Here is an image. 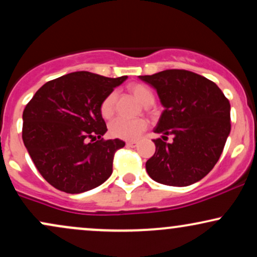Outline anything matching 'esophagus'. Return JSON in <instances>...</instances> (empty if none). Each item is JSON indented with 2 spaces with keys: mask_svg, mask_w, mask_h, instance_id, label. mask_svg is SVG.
<instances>
[{
  "mask_svg": "<svg viewBox=\"0 0 257 257\" xmlns=\"http://www.w3.org/2000/svg\"><path fill=\"white\" fill-rule=\"evenodd\" d=\"M137 145H138L137 141H126V146H129V147H135Z\"/></svg>",
  "mask_w": 257,
  "mask_h": 257,
  "instance_id": "34e87169",
  "label": "esophagus"
}]
</instances>
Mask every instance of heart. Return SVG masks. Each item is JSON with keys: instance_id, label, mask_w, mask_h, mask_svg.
Returning a JSON list of instances; mask_svg holds the SVG:
<instances>
[{"instance_id": "obj_1", "label": "heart", "mask_w": 257, "mask_h": 257, "mask_svg": "<svg viewBox=\"0 0 257 257\" xmlns=\"http://www.w3.org/2000/svg\"><path fill=\"white\" fill-rule=\"evenodd\" d=\"M128 89L137 100L144 106H151L155 102V93L150 87L143 83H132ZM117 94L116 91H111L102 99L100 104V113L102 118L110 119L114 114V105H116ZM147 128V122L144 118L138 119H124L116 118L112 120L108 125V132L111 137L123 140H134L140 137Z\"/></svg>"}]
</instances>
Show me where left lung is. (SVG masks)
<instances>
[{"mask_svg":"<svg viewBox=\"0 0 257 257\" xmlns=\"http://www.w3.org/2000/svg\"><path fill=\"white\" fill-rule=\"evenodd\" d=\"M152 85L162 112L153 140L156 152L146 162L149 175L168 186L192 185L209 174L219 161L231 132V105L210 79L187 71L166 70L139 76ZM173 141L167 143V135Z\"/></svg>","mask_w":257,"mask_h":257,"instance_id":"obj_1","label":"left lung"}]
</instances>
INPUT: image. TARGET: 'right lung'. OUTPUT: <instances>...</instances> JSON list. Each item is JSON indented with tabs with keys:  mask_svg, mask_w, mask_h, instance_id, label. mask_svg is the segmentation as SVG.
I'll list each match as a JSON object with an SVG mask.
<instances>
[{
	"mask_svg": "<svg viewBox=\"0 0 257 257\" xmlns=\"http://www.w3.org/2000/svg\"><path fill=\"white\" fill-rule=\"evenodd\" d=\"M126 76L108 78L88 71L67 73L47 82L23 112V141L48 184L66 193H82L112 174L119 139L107 132L100 104Z\"/></svg>",
	"mask_w": 257,
	"mask_h": 257,
	"instance_id": "add662e5",
	"label": "right lung"
}]
</instances>
